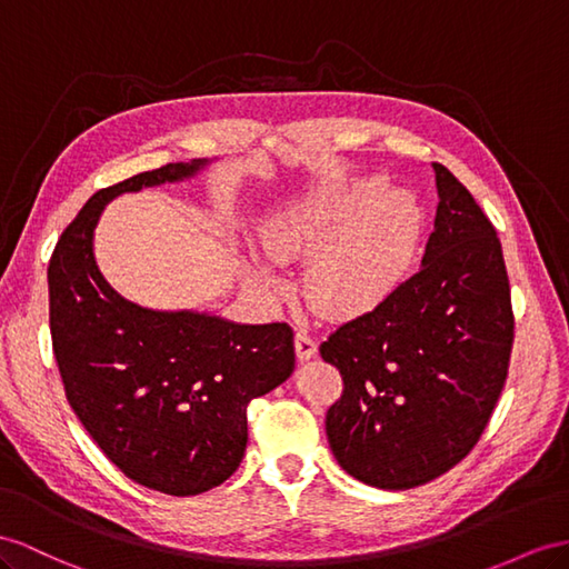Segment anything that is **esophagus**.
Here are the masks:
<instances>
[{
    "instance_id": "34e87169",
    "label": "esophagus",
    "mask_w": 569,
    "mask_h": 569,
    "mask_svg": "<svg viewBox=\"0 0 569 569\" xmlns=\"http://www.w3.org/2000/svg\"><path fill=\"white\" fill-rule=\"evenodd\" d=\"M317 353V341L310 337L308 331L296 333V356L298 360H310Z\"/></svg>"
}]
</instances>
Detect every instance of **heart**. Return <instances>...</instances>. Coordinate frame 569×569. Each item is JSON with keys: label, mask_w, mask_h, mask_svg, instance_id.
I'll return each mask as SVG.
<instances>
[{"label": "heart", "mask_w": 569, "mask_h": 569, "mask_svg": "<svg viewBox=\"0 0 569 569\" xmlns=\"http://www.w3.org/2000/svg\"><path fill=\"white\" fill-rule=\"evenodd\" d=\"M423 238V209L409 189H387L380 174L327 182L286 199L259 230L271 261L308 257L305 293L317 312L353 319L375 312L409 276ZM244 283L281 302L288 283L273 267L247 259Z\"/></svg>", "instance_id": "heart-1"}]
</instances>
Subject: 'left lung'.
Returning a JSON list of instances; mask_svg holds the SVG:
<instances>
[{"instance_id": "obj_1", "label": "left lung", "mask_w": 569, "mask_h": 569, "mask_svg": "<svg viewBox=\"0 0 569 569\" xmlns=\"http://www.w3.org/2000/svg\"><path fill=\"white\" fill-rule=\"evenodd\" d=\"M432 168L440 203L420 269L319 346L343 377L329 447L346 473L382 490L423 486L469 455L515 341L498 232L455 174Z\"/></svg>"}]
</instances>
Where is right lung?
<instances>
[{
  "label": "right lung",
  "mask_w": 569,
  "mask_h": 569,
  "mask_svg": "<svg viewBox=\"0 0 569 569\" xmlns=\"http://www.w3.org/2000/svg\"><path fill=\"white\" fill-rule=\"evenodd\" d=\"M207 163H168L100 189L57 240L48 267L52 351L69 406L127 478L178 498L236 473L247 403L296 368L293 329L129 302L98 271L93 230L110 199L192 178Z\"/></svg>",
  "instance_id": "obj_1"
}]
</instances>
